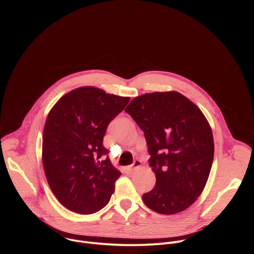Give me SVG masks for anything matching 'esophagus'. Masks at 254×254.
Listing matches in <instances>:
<instances>
[{
	"instance_id": "esophagus-1",
	"label": "esophagus",
	"mask_w": 254,
	"mask_h": 254,
	"mask_svg": "<svg viewBox=\"0 0 254 254\" xmlns=\"http://www.w3.org/2000/svg\"><path fill=\"white\" fill-rule=\"evenodd\" d=\"M140 165H141V162H140L139 160H135V161L128 167V170H129V171H133V170L139 168Z\"/></svg>"
}]
</instances>
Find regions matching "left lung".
Instances as JSON below:
<instances>
[{
    "label": "left lung",
    "mask_w": 254,
    "mask_h": 254,
    "mask_svg": "<svg viewBox=\"0 0 254 254\" xmlns=\"http://www.w3.org/2000/svg\"><path fill=\"white\" fill-rule=\"evenodd\" d=\"M125 112L144 133L156 175L143 203L165 215L186 210L201 195L213 163V134L203 113L177 91L142 94Z\"/></svg>",
    "instance_id": "obj_1"
}]
</instances>
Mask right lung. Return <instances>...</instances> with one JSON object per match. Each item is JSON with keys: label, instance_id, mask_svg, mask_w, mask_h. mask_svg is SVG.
Returning a JSON list of instances; mask_svg holds the SVG:
<instances>
[{"label": "right lung", "instance_id": "add662e5", "mask_svg": "<svg viewBox=\"0 0 254 254\" xmlns=\"http://www.w3.org/2000/svg\"><path fill=\"white\" fill-rule=\"evenodd\" d=\"M128 101L85 86L62 96L50 111L43 130V167L53 194L67 209L92 214L110 202L122 173L113 166L103 136Z\"/></svg>", "mask_w": 254, "mask_h": 254}]
</instances>
